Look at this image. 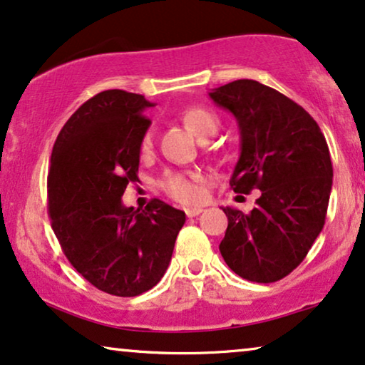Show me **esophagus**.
I'll use <instances>...</instances> for the list:
<instances>
[{
    "mask_svg": "<svg viewBox=\"0 0 365 365\" xmlns=\"http://www.w3.org/2000/svg\"><path fill=\"white\" fill-rule=\"evenodd\" d=\"M202 212H203V208H202V207H190V208H185V213H187V217H188V218L200 215Z\"/></svg>",
    "mask_w": 365,
    "mask_h": 365,
    "instance_id": "1",
    "label": "esophagus"
}]
</instances>
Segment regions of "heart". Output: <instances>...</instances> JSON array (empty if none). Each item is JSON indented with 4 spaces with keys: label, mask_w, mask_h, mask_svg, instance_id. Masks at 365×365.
<instances>
[{
    "label": "heart",
    "mask_w": 365,
    "mask_h": 365,
    "mask_svg": "<svg viewBox=\"0 0 365 365\" xmlns=\"http://www.w3.org/2000/svg\"><path fill=\"white\" fill-rule=\"evenodd\" d=\"M183 120L200 137L215 133L218 118L213 111L200 106H193L183 113ZM152 145V133L147 132L142 138V150H148ZM163 190L175 200L183 203H193L202 198V187L198 175L195 173H168L162 182Z\"/></svg>",
    "instance_id": "b5f03b06"
}]
</instances>
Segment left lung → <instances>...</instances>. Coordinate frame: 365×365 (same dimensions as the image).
I'll use <instances>...</instances> for the list:
<instances>
[{
	"mask_svg": "<svg viewBox=\"0 0 365 365\" xmlns=\"http://www.w3.org/2000/svg\"><path fill=\"white\" fill-rule=\"evenodd\" d=\"M208 96L239 123L233 192H262L249 215L222 207L228 227L220 254L242 279L277 282L305 259L324 228L334 175L327 142L302 106L255 80L232 81Z\"/></svg>",
	"mask_w": 365,
	"mask_h": 365,
	"instance_id": "left-lung-1",
	"label": "left lung"
}]
</instances>
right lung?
Returning <instances> with one entry per match:
<instances>
[{
  "label": "right lung",
  "instance_id": "1",
  "mask_svg": "<svg viewBox=\"0 0 365 365\" xmlns=\"http://www.w3.org/2000/svg\"><path fill=\"white\" fill-rule=\"evenodd\" d=\"M150 106L123 90L95 95L61 128L48 168V210L66 259L91 285L118 297L158 284L185 223V212L158 198L145 210L121 202L138 178Z\"/></svg>",
  "mask_w": 365,
  "mask_h": 365
}]
</instances>
